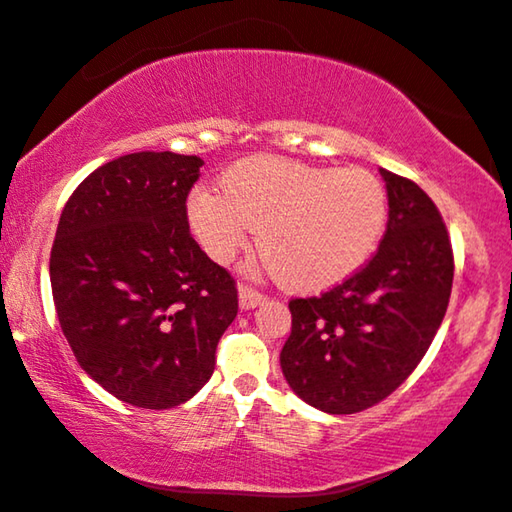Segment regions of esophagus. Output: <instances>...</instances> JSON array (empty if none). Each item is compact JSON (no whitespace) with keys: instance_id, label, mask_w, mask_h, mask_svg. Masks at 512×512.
Instances as JSON below:
<instances>
[{"instance_id":"obj_1","label":"esophagus","mask_w":512,"mask_h":512,"mask_svg":"<svg viewBox=\"0 0 512 512\" xmlns=\"http://www.w3.org/2000/svg\"><path fill=\"white\" fill-rule=\"evenodd\" d=\"M265 301V297L261 292H256L254 288H249V285H240L238 288V303H240V310H254L261 306Z\"/></svg>"}]
</instances>
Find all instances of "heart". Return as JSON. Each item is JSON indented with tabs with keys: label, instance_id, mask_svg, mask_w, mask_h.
I'll return each instance as SVG.
<instances>
[{
	"label": "heart",
	"instance_id": "obj_1",
	"mask_svg": "<svg viewBox=\"0 0 512 512\" xmlns=\"http://www.w3.org/2000/svg\"><path fill=\"white\" fill-rule=\"evenodd\" d=\"M220 188L200 186L188 197V227L200 247L227 265L261 229L267 267L299 292L328 290L353 276L387 224L384 186L362 168L261 155L233 164Z\"/></svg>",
	"mask_w": 512,
	"mask_h": 512
}]
</instances>
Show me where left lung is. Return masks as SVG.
I'll use <instances>...</instances> for the list:
<instances>
[{
    "instance_id": "1",
    "label": "left lung",
    "mask_w": 512,
    "mask_h": 512,
    "mask_svg": "<svg viewBox=\"0 0 512 512\" xmlns=\"http://www.w3.org/2000/svg\"><path fill=\"white\" fill-rule=\"evenodd\" d=\"M389 222L364 270L321 297L290 301L281 369L326 414H357L396 391L423 360L450 303L454 258L436 204L380 168Z\"/></svg>"
}]
</instances>
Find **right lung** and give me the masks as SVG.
<instances>
[{
	"mask_svg": "<svg viewBox=\"0 0 512 512\" xmlns=\"http://www.w3.org/2000/svg\"><path fill=\"white\" fill-rule=\"evenodd\" d=\"M202 164L170 150L107 161L58 222L49 274L62 333L80 369L134 407L191 400L238 312L236 283L188 231Z\"/></svg>",
	"mask_w": 512,
	"mask_h": 512,
	"instance_id": "right-lung-1",
	"label": "right lung"
}]
</instances>
